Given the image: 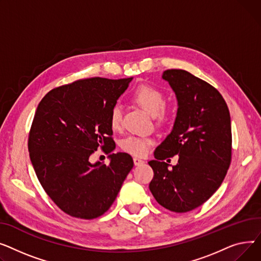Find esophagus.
I'll return each mask as SVG.
<instances>
[{"mask_svg": "<svg viewBox=\"0 0 261 261\" xmlns=\"http://www.w3.org/2000/svg\"><path fill=\"white\" fill-rule=\"evenodd\" d=\"M134 163H135V165H141L144 163V161L139 158H134Z\"/></svg>", "mask_w": 261, "mask_h": 261, "instance_id": "1", "label": "esophagus"}]
</instances>
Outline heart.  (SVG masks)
Instances as JSON below:
<instances>
[{
    "label": "heart",
    "mask_w": 261,
    "mask_h": 261,
    "mask_svg": "<svg viewBox=\"0 0 261 261\" xmlns=\"http://www.w3.org/2000/svg\"><path fill=\"white\" fill-rule=\"evenodd\" d=\"M133 100L141 106L142 109L151 117H156L163 110L165 100L160 90L149 85L138 86L134 94ZM110 124L113 129H119L122 124V109L119 104L112 107L110 113ZM152 140L148 137L143 136H128L122 141V148L135 156L145 155Z\"/></svg>",
    "instance_id": "heart-1"
}]
</instances>
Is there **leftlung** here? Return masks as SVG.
<instances>
[{"instance_id": "8db88e82", "label": "left lung", "mask_w": 261, "mask_h": 261, "mask_svg": "<svg viewBox=\"0 0 261 261\" xmlns=\"http://www.w3.org/2000/svg\"><path fill=\"white\" fill-rule=\"evenodd\" d=\"M178 110L171 133L156 147L148 164L154 171L149 190L163 207L190 212L215 193L226 175L232 156L231 116L219 91L187 70L168 69ZM179 156L172 167L164 162Z\"/></svg>"}]
</instances>
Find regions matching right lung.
<instances>
[{"label":"right lung","mask_w":261,"mask_h":261,"mask_svg":"<svg viewBox=\"0 0 261 261\" xmlns=\"http://www.w3.org/2000/svg\"><path fill=\"white\" fill-rule=\"evenodd\" d=\"M132 78H91L50 90L39 103L28 139L30 161L44 191L68 215L97 218L109 210L134 166L126 152L91 163L99 146L116 148L110 113Z\"/></svg>","instance_id":"right-lung-1"}]
</instances>
